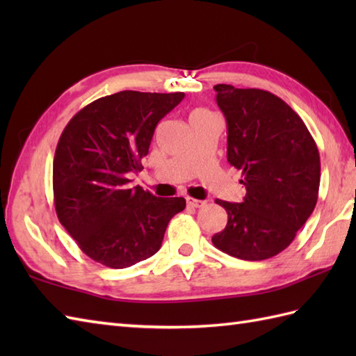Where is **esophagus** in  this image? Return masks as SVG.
<instances>
[{
    "instance_id": "34e87169",
    "label": "esophagus",
    "mask_w": 356,
    "mask_h": 356,
    "mask_svg": "<svg viewBox=\"0 0 356 356\" xmlns=\"http://www.w3.org/2000/svg\"><path fill=\"white\" fill-rule=\"evenodd\" d=\"M186 203H188V207H191V208H202V207L207 205L205 200H197V199H193V197H188Z\"/></svg>"
}]
</instances>
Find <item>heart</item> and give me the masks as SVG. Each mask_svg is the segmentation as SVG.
I'll list each match as a JSON object with an SVG mask.
<instances>
[{
    "label": "heart",
    "instance_id": "heart-1",
    "mask_svg": "<svg viewBox=\"0 0 356 356\" xmlns=\"http://www.w3.org/2000/svg\"><path fill=\"white\" fill-rule=\"evenodd\" d=\"M194 113H205V111H203V110H195Z\"/></svg>",
    "mask_w": 356,
    "mask_h": 356
}]
</instances>
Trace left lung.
I'll return each instance as SVG.
<instances>
[{"label":"left lung","mask_w":356,"mask_h":356,"mask_svg":"<svg viewBox=\"0 0 356 356\" xmlns=\"http://www.w3.org/2000/svg\"><path fill=\"white\" fill-rule=\"evenodd\" d=\"M228 127V162L241 171V203L217 199L228 223L213 237L217 249L240 260L280 254L311 217L318 200L320 153L301 118L260 88L214 86Z\"/></svg>","instance_id":"8db88e82"}]
</instances>
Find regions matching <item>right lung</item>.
Here are the masks:
<instances>
[{
	"label": "right lung",
	"mask_w": 356,
	"mask_h": 356,
	"mask_svg": "<svg viewBox=\"0 0 356 356\" xmlns=\"http://www.w3.org/2000/svg\"><path fill=\"white\" fill-rule=\"evenodd\" d=\"M185 93L125 90L86 105L67 124L53 159L59 222L90 259L113 269L147 260L161 249L184 197H156L131 188L163 116Z\"/></svg>",
	"instance_id": "right-lung-1"
}]
</instances>
